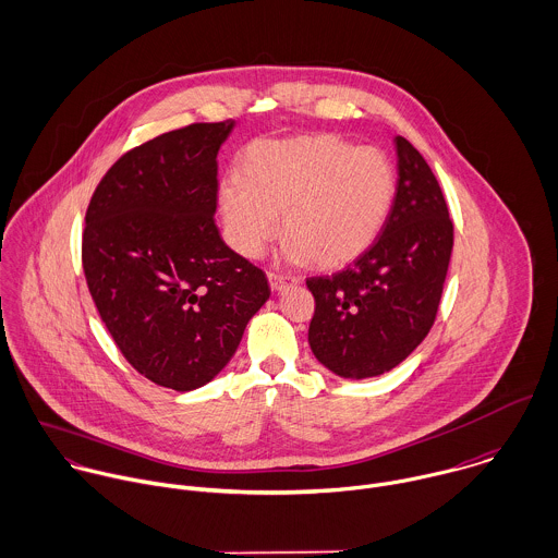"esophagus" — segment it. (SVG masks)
I'll return each mask as SVG.
<instances>
[{"label":"esophagus","instance_id":"1","mask_svg":"<svg viewBox=\"0 0 558 558\" xmlns=\"http://www.w3.org/2000/svg\"><path fill=\"white\" fill-rule=\"evenodd\" d=\"M268 283H270V290H272V292H283V290H288L290 286H299V279H296V277H290V275H275V272H270V275H268Z\"/></svg>","mask_w":558,"mask_h":558}]
</instances>
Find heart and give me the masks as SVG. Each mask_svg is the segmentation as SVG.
<instances>
[{
  "mask_svg": "<svg viewBox=\"0 0 558 558\" xmlns=\"http://www.w3.org/2000/svg\"><path fill=\"white\" fill-rule=\"evenodd\" d=\"M242 184L225 182L218 205L225 233L246 259L264 255L283 222L286 257L294 264L340 268L362 257L378 238L396 192L387 156L355 149L331 136H294L251 145Z\"/></svg>",
  "mask_w": 558,
  "mask_h": 558,
  "instance_id": "heart-1",
  "label": "heart"
}]
</instances>
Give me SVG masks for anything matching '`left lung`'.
I'll list each match as a JSON object with an SVG mask.
<instances>
[{"mask_svg": "<svg viewBox=\"0 0 558 558\" xmlns=\"http://www.w3.org/2000/svg\"><path fill=\"white\" fill-rule=\"evenodd\" d=\"M393 149L398 184L378 238L344 270L307 279L312 353L342 378L389 372L420 347L452 255V220L430 167L402 136Z\"/></svg>", "mask_w": 558, "mask_h": 558, "instance_id": "8db88e82", "label": "left lung"}]
</instances>
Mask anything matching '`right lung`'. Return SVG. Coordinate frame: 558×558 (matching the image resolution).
I'll return each mask as SVG.
<instances>
[{
  "mask_svg": "<svg viewBox=\"0 0 558 558\" xmlns=\"http://www.w3.org/2000/svg\"><path fill=\"white\" fill-rule=\"evenodd\" d=\"M233 128L194 123L128 151L86 211L82 264L97 312L123 357L175 391L222 371L270 296L214 222L216 156Z\"/></svg>",
  "mask_w": 558,
  "mask_h": 558,
  "instance_id": "obj_1",
  "label": "right lung"
}]
</instances>
